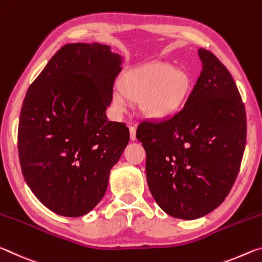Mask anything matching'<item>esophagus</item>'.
I'll list each match as a JSON object with an SVG mask.
<instances>
[{"mask_svg":"<svg viewBox=\"0 0 262 262\" xmlns=\"http://www.w3.org/2000/svg\"><path fill=\"white\" fill-rule=\"evenodd\" d=\"M130 138L131 140H136V127L135 126H130Z\"/></svg>","mask_w":262,"mask_h":262,"instance_id":"obj_1","label":"esophagus"}]
</instances>
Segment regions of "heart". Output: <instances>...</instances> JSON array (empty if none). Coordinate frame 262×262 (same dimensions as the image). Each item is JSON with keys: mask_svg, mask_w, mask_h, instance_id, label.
Returning a JSON list of instances; mask_svg holds the SVG:
<instances>
[{"mask_svg": "<svg viewBox=\"0 0 262 262\" xmlns=\"http://www.w3.org/2000/svg\"><path fill=\"white\" fill-rule=\"evenodd\" d=\"M122 92L113 94V106L118 115L125 113L128 102L143 103L148 117L165 119L182 108L189 93L190 82L186 73L168 63H149L124 75Z\"/></svg>", "mask_w": 262, "mask_h": 262, "instance_id": "1", "label": "heart"}]
</instances>
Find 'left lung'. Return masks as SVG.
I'll list each match as a JSON object with an SVG mask.
<instances>
[{"label": "left lung", "mask_w": 262, "mask_h": 262, "mask_svg": "<svg viewBox=\"0 0 262 262\" xmlns=\"http://www.w3.org/2000/svg\"><path fill=\"white\" fill-rule=\"evenodd\" d=\"M199 57L202 72L182 110L137 128L153 199L169 216L186 221L222 204L246 144V111L232 75L209 51L200 49Z\"/></svg>", "instance_id": "1"}]
</instances>
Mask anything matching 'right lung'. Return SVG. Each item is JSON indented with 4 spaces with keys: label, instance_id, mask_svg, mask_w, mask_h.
<instances>
[{
    "label": "right lung",
    "instance_id": "add662e5",
    "mask_svg": "<svg viewBox=\"0 0 262 262\" xmlns=\"http://www.w3.org/2000/svg\"><path fill=\"white\" fill-rule=\"evenodd\" d=\"M122 57L108 45L73 42L30 85L20 110L18 156L25 182L54 213L80 217L96 207L130 139L110 122Z\"/></svg>",
    "mask_w": 262,
    "mask_h": 262
}]
</instances>
